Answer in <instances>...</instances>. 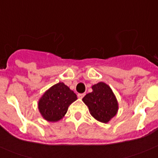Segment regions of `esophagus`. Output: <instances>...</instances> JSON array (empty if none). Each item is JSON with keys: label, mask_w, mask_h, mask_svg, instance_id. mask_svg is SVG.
Masks as SVG:
<instances>
[{"label": "esophagus", "mask_w": 158, "mask_h": 158, "mask_svg": "<svg viewBox=\"0 0 158 158\" xmlns=\"http://www.w3.org/2000/svg\"><path fill=\"white\" fill-rule=\"evenodd\" d=\"M85 95V94H77V97L79 98H81V99L82 98L84 97Z\"/></svg>", "instance_id": "34e87169"}]
</instances>
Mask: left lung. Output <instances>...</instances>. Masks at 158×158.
Returning a JSON list of instances; mask_svg holds the SVG:
<instances>
[{"label": "left lung", "mask_w": 158, "mask_h": 158, "mask_svg": "<svg viewBox=\"0 0 158 158\" xmlns=\"http://www.w3.org/2000/svg\"><path fill=\"white\" fill-rule=\"evenodd\" d=\"M93 91L87 94L82 101L96 120L106 123L116 115L118 110L117 98L107 84L98 82L92 85Z\"/></svg>", "instance_id": "8db88e82"}]
</instances>
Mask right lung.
Masks as SVG:
<instances>
[{
	"label": "right lung",
	"mask_w": 158,
	"mask_h": 158,
	"mask_svg": "<svg viewBox=\"0 0 158 158\" xmlns=\"http://www.w3.org/2000/svg\"><path fill=\"white\" fill-rule=\"evenodd\" d=\"M77 99L76 94L63 82H59L44 92L38 102L42 117L48 122L60 120L69 106Z\"/></svg>",
	"instance_id": "obj_1"
}]
</instances>
